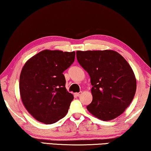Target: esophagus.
I'll return each mask as SVG.
<instances>
[{
  "label": "esophagus",
  "instance_id": "34e87169",
  "mask_svg": "<svg viewBox=\"0 0 151 151\" xmlns=\"http://www.w3.org/2000/svg\"><path fill=\"white\" fill-rule=\"evenodd\" d=\"M81 93H82V92L81 91V92H78V93H75V95L76 96H77V97H78V96L81 95Z\"/></svg>",
  "mask_w": 151,
  "mask_h": 151
}]
</instances>
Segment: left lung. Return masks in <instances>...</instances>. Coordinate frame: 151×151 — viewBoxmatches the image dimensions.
I'll return each instance as SVG.
<instances>
[{
  "label": "left lung",
  "instance_id": "8db88e82",
  "mask_svg": "<svg viewBox=\"0 0 151 151\" xmlns=\"http://www.w3.org/2000/svg\"><path fill=\"white\" fill-rule=\"evenodd\" d=\"M78 63L91 78L93 100L87 109L102 121H111L123 113L136 91L134 73L115 51H77Z\"/></svg>",
  "mask_w": 151,
  "mask_h": 151
}]
</instances>
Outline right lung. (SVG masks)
Here are the masks:
<instances>
[{
	"label": "right lung",
	"mask_w": 151,
	"mask_h": 151,
	"mask_svg": "<svg viewBox=\"0 0 151 151\" xmlns=\"http://www.w3.org/2000/svg\"><path fill=\"white\" fill-rule=\"evenodd\" d=\"M75 58V51L45 49L24 65L19 76L20 97L36 120L52 124L66 115L74 96L66 89L63 72Z\"/></svg>",
	"instance_id": "right-lung-1"
}]
</instances>
